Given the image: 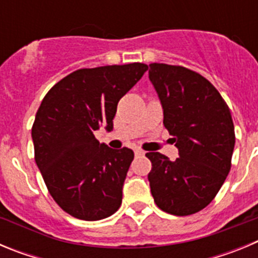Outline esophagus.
Listing matches in <instances>:
<instances>
[{
    "label": "esophagus",
    "mask_w": 258,
    "mask_h": 258,
    "mask_svg": "<svg viewBox=\"0 0 258 258\" xmlns=\"http://www.w3.org/2000/svg\"><path fill=\"white\" fill-rule=\"evenodd\" d=\"M134 154H136L137 156H141V155H145V151H143V150H141V149H136V150H134Z\"/></svg>",
    "instance_id": "34e87169"
}]
</instances>
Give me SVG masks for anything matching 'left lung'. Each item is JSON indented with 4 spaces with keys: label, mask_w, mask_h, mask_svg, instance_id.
<instances>
[{
    "label": "left lung",
    "mask_w": 258,
    "mask_h": 258,
    "mask_svg": "<svg viewBox=\"0 0 258 258\" xmlns=\"http://www.w3.org/2000/svg\"><path fill=\"white\" fill-rule=\"evenodd\" d=\"M149 79L163 107L164 125L178 149L174 161L159 152L146 154L152 164V197L166 213H197L214 199L231 168V113L217 89L194 71L152 63Z\"/></svg>",
    "instance_id": "1"
}]
</instances>
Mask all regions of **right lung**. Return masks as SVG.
I'll return each instance as SVG.
<instances>
[{
  "instance_id": "add662e5",
  "label": "right lung",
  "mask_w": 258,
  "mask_h": 258,
  "mask_svg": "<svg viewBox=\"0 0 258 258\" xmlns=\"http://www.w3.org/2000/svg\"><path fill=\"white\" fill-rule=\"evenodd\" d=\"M147 70L132 63L75 71L41 102L32 127L35 160L52 199L71 216L103 220L121 206L134 152L109 149L94 132L112 131L120 98Z\"/></svg>"
}]
</instances>
